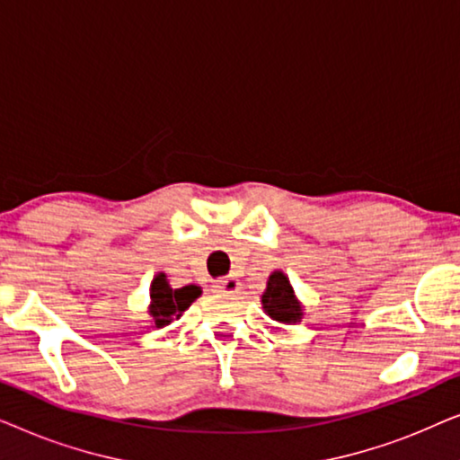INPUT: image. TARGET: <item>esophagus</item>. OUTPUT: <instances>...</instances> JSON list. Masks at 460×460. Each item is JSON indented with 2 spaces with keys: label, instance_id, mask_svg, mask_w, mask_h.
Wrapping results in <instances>:
<instances>
[{
  "label": "esophagus",
  "instance_id": "1",
  "mask_svg": "<svg viewBox=\"0 0 460 460\" xmlns=\"http://www.w3.org/2000/svg\"><path fill=\"white\" fill-rule=\"evenodd\" d=\"M216 288H219L222 293H236L238 288H241V282H238L234 276H228V279L216 280Z\"/></svg>",
  "mask_w": 460,
  "mask_h": 460
}]
</instances>
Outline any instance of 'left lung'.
I'll use <instances>...</instances> for the list:
<instances>
[{"instance_id": "obj_1", "label": "left lung", "mask_w": 460, "mask_h": 460, "mask_svg": "<svg viewBox=\"0 0 460 460\" xmlns=\"http://www.w3.org/2000/svg\"><path fill=\"white\" fill-rule=\"evenodd\" d=\"M261 307L280 324H297L304 318V304L297 299L291 280L282 270H274L268 276L266 291L261 293Z\"/></svg>"}]
</instances>
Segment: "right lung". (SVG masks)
Wrapping results in <instances>:
<instances>
[{
  "instance_id": "1",
  "label": "right lung",
  "mask_w": 460,
  "mask_h": 460,
  "mask_svg": "<svg viewBox=\"0 0 460 460\" xmlns=\"http://www.w3.org/2000/svg\"><path fill=\"white\" fill-rule=\"evenodd\" d=\"M203 288L199 285H186L180 288H173L169 285L167 276L159 272L150 282V304H148V316L150 324L156 329H163L175 318H180L194 301L200 297Z\"/></svg>"
}]
</instances>
